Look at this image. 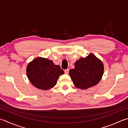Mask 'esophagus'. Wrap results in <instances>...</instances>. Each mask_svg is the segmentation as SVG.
Segmentation results:
<instances>
[{
	"label": "esophagus",
	"mask_w": 128,
	"mask_h": 128,
	"mask_svg": "<svg viewBox=\"0 0 128 128\" xmlns=\"http://www.w3.org/2000/svg\"><path fill=\"white\" fill-rule=\"evenodd\" d=\"M69 69H66L64 70V72H65V74H68L69 73Z\"/></svg>",
	"instance_id": "34e87169"
}]
</instances>
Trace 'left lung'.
Instances as JSON below:
<instances>
[{"label": "left lung", "instance_id": "1", "mask_svg": "<svg viewBox=\"0 0 128 128\" xmlns=\"http://www.w3.org/2000/svg\"><path fill=\"white\" fill-rule=\"evenodd\" d=\"M75 68L70 70L69 76L77 88L87 89L100 81L104 73V64L99 58L90 53L75 62Z\"/></svg>", "mask_w": 128, "mask_h": 128}]
</instances>
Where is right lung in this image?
I'll return each instance as SVG.
<instances>
[{
  "label": "right lung",
  "mask_w": 128,
  "mask_h": 128,
  "mask_svg": "<svg viewBox=\"0 0 128 128\" xmlns=\"http://www.w3.org/2000/svg\"><path fill=\"white\" fill-rule=\"evenodd\" d=\"M64 72L59 66L44 58L37 57L28 64L26 76L29 80L37 88L47 90L57 83L60 75Z\"/></svg>",
  "instance_id": "obj_1"
}]
</instances>
